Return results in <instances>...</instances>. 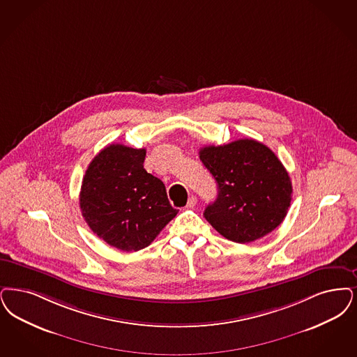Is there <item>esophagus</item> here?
Returning <instances> with one entry per match:
<instances>
[{"instance_id":"34e87169","label":"esophagus","mask_w":357,"mask_h":357,"mask_svg":"<svg viewBox=\"0 0 357 357\" xmlns=\"http://www.w3.org/2000/svg\"><path fill=\"white\" fill-rule=\"evenodd\" d=\"M197 202H198V199H197V197H190V199H188V202H187V208H194L195 206H197Z\"/></svg>"}]
</instances>
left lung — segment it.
Masks as SVG:
<instances>
[{
    "label": "left lung",
    "mask_w": 357,
    "mask_h": 357,
    "mask_svg": "<svg viewBox=\"0 0 357 357\" xmlns=\"http://www.w3.org/2000/svg\"><path fill=\"white\" fill-rule=\"evenodd\" d=\"M199 158L218 185V198L203 215L222 236L242 244L254 242L284 220L292 185L284 166L266 144L238 139L206 146Z\"/></svg>",
    "instance_id": "8db88e82"
}]
</instances>
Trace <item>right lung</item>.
<instances>
[{
  "mask_svg": "<svg viewBox=\"0 0 357 357\" xmlns=\"http://www.w3.org/2000/svg\"><path fill=\"white\" fill-rule=\"evenodd\" d=\"M144 149L109 144L86 170L79 207L97 236L131 252L150 245L178 210L166 187L143 167Z\"/></svg>",
  "mask_w": 357,
  "mask_h": 357,
  "instance_id": "obj_1",
  "label": "right lung"
}]
</instances>
